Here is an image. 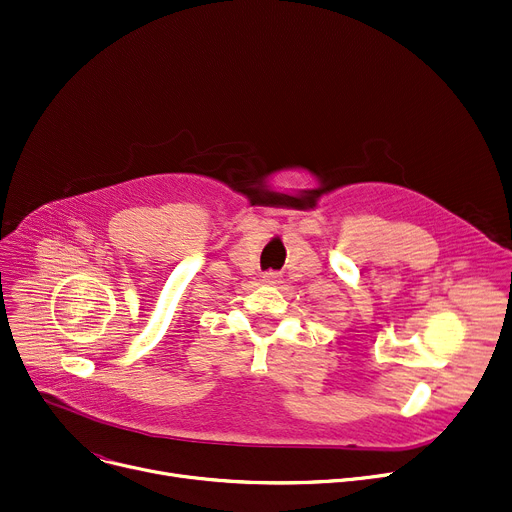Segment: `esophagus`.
Here are the masks:
<instances>
[{"label": "esophagus", "instance_id": "esophagus-1", "mask_svg": "<svg viewBox=\"0 0 512 512\" xmlns=\"http://www.w3.org/2000/svg\"><path fill=\"white\" fill-rule=\"evenodd\" d=\"M263 282L265 284H280L282 282V274H280V271H265Z\"/></svg>", "mask_w": 512, "mask_h": 512}]
</instances>
